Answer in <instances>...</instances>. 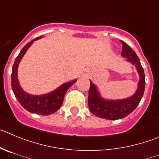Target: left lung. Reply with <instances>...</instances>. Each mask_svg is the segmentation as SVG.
<instances>
[{"label":"left lung","mask_w":159,"mask_h":159,"mask_svg":"<svg viewBox=\"0 0 159 159\" xmlns=\"http://www.w3.org/2000/svg\"><path fill=\"white\" fill-rule=\"evenodd\" d=\"M122 44L121 56L126 58V61L134 65L139 74L140 80L137 89L133 96L122 100H107L102 97L96 84L90 81L89 90V107L92 114L100 118L107 120H118L128 116L140 103L145 89V75L140 59L136 52L129 46L121 41Z\"/></svg>","instance_id":"1"}]
</instances>
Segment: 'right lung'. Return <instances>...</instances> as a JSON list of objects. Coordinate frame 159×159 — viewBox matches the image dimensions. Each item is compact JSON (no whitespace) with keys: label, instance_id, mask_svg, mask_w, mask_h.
<instances>
[{"label":"right lung","instance_id":"obj_1","mask_svg":"<svg viewBox=\"0 0 159 159\" xmlns=\"http://www.w3.org/2000/svg\"><path fill=\"white\" fill-rule=\"evenodd\" d=\"M42 36L38 37L27 43L22 48L19 56L16 57L12 66L11 73V88L19 103L23 108L31 113L41 115H50L54 114L60 108L63 102L64 96L68 89L75 84L77 79L64 83L58 87L56 89L43 95H31L23 91L18 79V67L23 56L26 52L34 41L40 39Z\"/></svg>","mask_w":159,"mask_h":159}]
</instances>
